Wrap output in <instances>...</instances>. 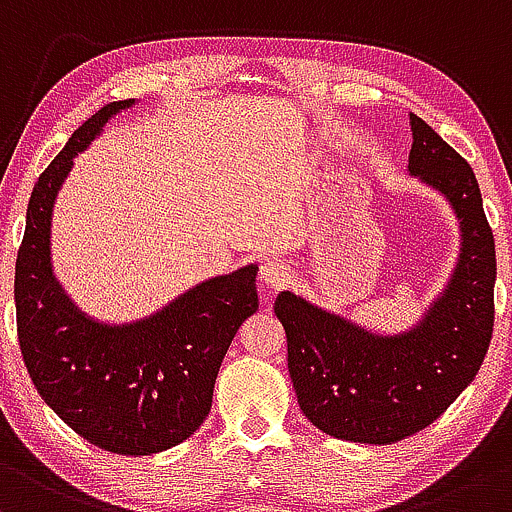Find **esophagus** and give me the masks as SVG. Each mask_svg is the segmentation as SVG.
<instances>
[{"mask_svg": "<svg viewBox=\"0 0 512 512\" xmlns=\"http://www.w3.org/2000/svg\"><path fill=\"white\" fill-rule=\"evenodd\" d=\"M287 280V268L278 261H266L261 266V283L273 287V290H280Z\"/></svg>", "mask_w": 512, "mask_h": 512, "instance_id": "1", "label": "esophagus"}]
</instances>
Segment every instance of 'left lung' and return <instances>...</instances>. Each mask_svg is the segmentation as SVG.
Returning <instances> with one entry per match:
<instances>
[{
	"label": "left lung",
	"mask_w": 512,
	"mask_h": 512,
	"mask_svg": "<svg viewBox=\"0 0 512 512\" xmlns=\"http://www.w3.org/2000/svg\"><path fill=\"white\" fill-rule=\"evenodd\" d=\"M409 174L445 195L459 222V258L418 324L377 333L280 292L287 370L312 426L338 440L392 445L418 433L467 389L493 333L496 244L472 166L411 113Z\"/></svg>",
	"instance_id": "1"
}]
</instances>
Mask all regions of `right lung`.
Segmentation results:
<instances>
[{
	"label": "right lung",
	"mask_w": 512,
	"mask_h": 512,
	"mask_svg": "<svg viewBox=\"0 0 512 512\" xmlns=\"http://www.w3.org/2000/svg\"><path fill=\"white\" fill-rule=\"evenodd\" d=\"M132 103H106L38 176L16 256L14 302L21 355L45 404L91 445L137 457L179 445L205 421L229 343L258 309V266L205 280L130 324L86 317L67 297L50 263L57 191L74 157Z\"/></svg>",
	"instance_id": "1"
}]
</instances>
